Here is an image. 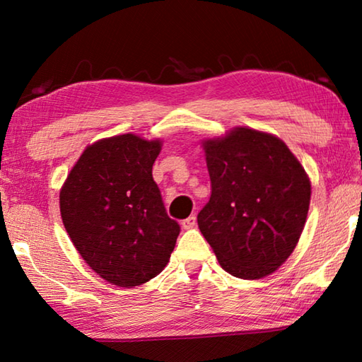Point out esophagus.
<instances>
[{"instance_id":"1","label":"esophagus","mask_w":362,"mask_h":362,"mask_svg":"<svg viewBox=\"0 0 362 362\" xmlns=\"http://www.w3.org/2000/svg\"><path fill=\"white\" fill-rule=\"evenodd\" d=\"M194 225H196V217H194V216H189L188 218L182 220V228H183V230H189V228H193Z\"/></svg>"}]
</instances>
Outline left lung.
Returning a JSON list of instances; mask_svg holds the SVG:
<instances>
[{"instance_id":"left-lung-1","label":"left lung","mask_w":362,"mask_h":362,"mask_svg":"<svg viewBox=\"0 0 362 362\" xmlns=\"http://www.w3.org/2000/svg\"><path fill=\"white\" fill-rule=\"evenodd\" d=\"M203 146L212 192L198 214L199 230L225 272L265 278L289 259L302 235L308 175L273 134L235 127Z\"/></svg>"}]
</instances>
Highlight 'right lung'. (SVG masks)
<instances>
[{"label":"right lung","instance_id":"right-lung-1","mask_svg":"<svg viewBox=\"0 0 362 362\" xmlns=\"http://www.w3.org/2000/svg\"><path fill=\"white\" fill-rule=\"evenodd\" d=\"M159 140L122 134L89 145L60 189L73 246L108 283L140 286L168 265L180 226L153 180Z\"/></svg>","mask_w":362,"mask_h":362}]
</instances>
